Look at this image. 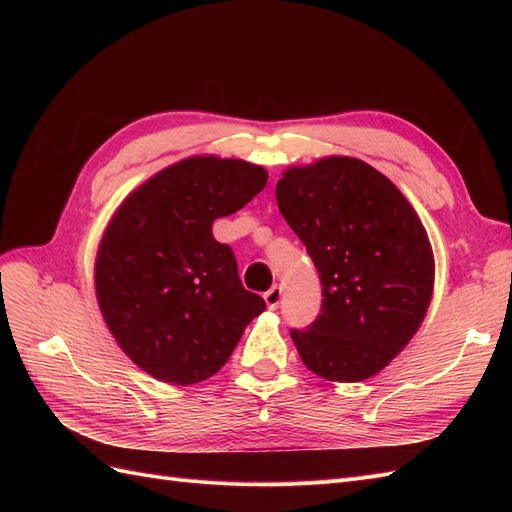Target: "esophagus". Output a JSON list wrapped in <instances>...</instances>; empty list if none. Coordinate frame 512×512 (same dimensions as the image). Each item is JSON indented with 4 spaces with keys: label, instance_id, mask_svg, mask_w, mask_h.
<instances>
[{
    "label": "esophagus",
    "instance_id": "esophagus-1",
    "mask_svg": "<svg viewBox=\"0 0 512 512\" xmlns=\"http://www.w3.org/2000/svg\"><path fill=\"white\" fill-rule=\"evenodd\" d=\"M265 301L269 305V309H277L282 303V286H271L267 292H265Z\"/></svg>",
    "mask_w": 512,
    "mask_h": 512
}]
</instances>
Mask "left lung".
Segmentation results:
<instances>
[{
    "instance_id": "1",
    "label": "left lung",
    "mask_w": 512,
    "mask_h": 512,
    "mask_svg": "<svg viewBox=\"0 0 512 512\" xmlns=\"http://www.w3.org/2000/svg\"><path fill=\"white\" fill-rule=\"evenodd\" d=\"M275 196L322 284L318 318L290 329L303 363L335 382L378 374L431 301L433 254L421 220L389 179L356 158L290 168Z\"/></svg>"
}]
</instances>
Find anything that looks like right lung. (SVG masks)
<instances>
[{
  "label": "right lung",
  "instance_id": "add662e5",
  "mask_svg": "<svg viewBox=\"0 0 512 512\" xmlns=\"http://www.w3.org/2000/svg\"><path fill=\"white\" fill-rule=\"evenodd\" d=\"M267 170L243 160L190 158L132 192L108 224L96 292L108 329L149 376L196 384L228 359L265 301L245 290L213 220L243 209Z\"/></svg>",
  "mask_w": 512,
  "mask_h": 512
}]
</instances>
